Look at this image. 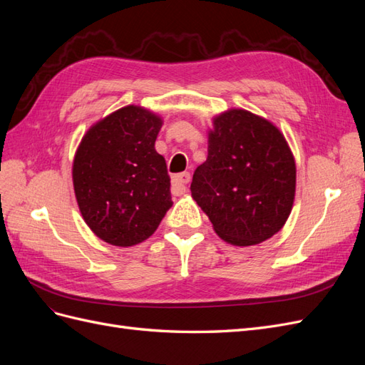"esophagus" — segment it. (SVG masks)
Returning <instances> with one entry per match:
<instances>
[{
	"mask_svg": "<svg viewBox=\"0 0 365 365\" xmlns=\"http://www.w3.org/2000/svg\"><path fill=\"white\" fill-rule=\"evenodd\" d=\"M190 182V173L189 172H182L173 176L172 180V192L173 195H182L187 190V184Z\"/></svg>",
	"mask_w": 365,
	"mask_h": 365,
	"instance_id": "34e87169",
	"label": "esophagus"
}]
</instances>
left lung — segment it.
I'll return each mask as SVG.
<instances>
[{
    "mask_svg": "<svg viewBox=\"0 0 365 365\" xmlns=\"http://www.w3.org/2000/svg\"><path fill=\"white\" fill-rule=\"evenodd\" d=\"M190 190L219 237L237 247L260 244L282 230L292 210V152L271 121L230 109L213 121L208 155Z\"/></svg>",
    "mask_w": 365,
    "mask_h": 365,
    "instance_id": "8db88e82",
    "label": "left lung"
}]
</instances>
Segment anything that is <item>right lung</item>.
Listing matches in <instances>:
<instances>
[{
  "mask_svg": "<svg viewBox=\"0 0 365 365\" xmlns=\"http://www.w3.org/2000/svg\"><path fill=\"white\" fill-rule=\"evenodd\" d=\"M163 121L129 105L86 132L73 163L79 210L93 233L115 247L153 235L172 207L170 176L155 140Z\"/></svg>",
  "mask_w": 365,
  "mask_h": 365,
  "instance_id": "1",
  "label": "right lung"
}]
</instances>
